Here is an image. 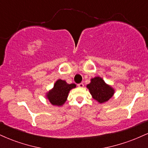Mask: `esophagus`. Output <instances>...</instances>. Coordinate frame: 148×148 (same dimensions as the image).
Listing matches in <instances>:
<instances>
[{
  "instance_id": "34e87169",
  "label": "esophagus",
  "mask_w": 148,
  "mask_h": 148,
  "mask_svg": "<svg viewBox=\"0 0 148 148\" xmlns=\"http://www.w3.org/2000/svg\"><path fill=\"white\" fill-rule=\"evenodd\" d=\"M78 86H79V88H83V87H84V84H83V83L79 84H78Z\"/></svg>"
}]
</instances>
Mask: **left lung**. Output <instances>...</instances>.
Masks as SVG:
<instances>
[{"mask_svg":"<svg viewBox=\"0 0 148 148\" xmlns=\"http://www.w3.org/2000/svg\"><path fill=\"white\" fill-rule=\"evenodd\" d=\"M92 98L99 103L106 102L115 93V89L107 84L102 78L95 76L90 79V83L86 86Z\"/></svg>","mask_w":148,"mask_h":148,"instance_id":"1","label":"left lung"}]
</instances>
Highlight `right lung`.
Here are the masks:
<instances>
[{
  "label": "right lung",
  "instance_id": "obj_1",
  "mask_svg": "<svg viewBox=\"0 0 148 148\" xmlns=\"http://www.w3.org/2000/svg\"><path fill=\"white\" fill-rule=\"evenodd\" d=\"M76 87V84H69L64 80L58 79L53 88L46 93V98L53 106H61L67 101L69 91Z\"/></svg>",
  "mask_w": 148,
  "mask_h": 148
}]
</instances>
